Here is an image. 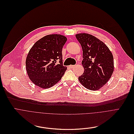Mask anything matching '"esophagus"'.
<instances>
[{"label": "esophagus", "instance_id": "esophagus-1", "mask_svg": "<svg viewBox=\"0 0 134 134\" xmlns=\"http://www.w3.org/2000/svg\"><path fill=\"white\" fill-rule=\"evenodd\" d=\"M74 66H75V65H70L69 66V67H70V68H71V69H72V68H73Z\"/></svg>", "mask_w": 134, "mask_h": 134}]
</instances>
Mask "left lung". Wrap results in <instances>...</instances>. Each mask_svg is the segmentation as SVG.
I'll return each instance as SVG.
<instances>
[{
  "label": "left lung",
  "mask_w": 134,
  "mask_h": 134,
  "mask_svg": "<svg viewBox=\"0 0 134 134\" xmlns=\"http://www.w3.org/2000/svg\"><path fill=\"white\" fill-rule=\"evenodd\" d=\"M75 37L82 48V64L85 69L83 74L79 77V81L89 90H99L113 73V55L107 46L92 35L80 33Z\"/></svg>",
  "instance_id": "8db88e82"
}]
</instances>
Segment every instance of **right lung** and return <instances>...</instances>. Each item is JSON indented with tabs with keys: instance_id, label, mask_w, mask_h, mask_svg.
Instances as JSON below:
<instances>
[{
	"instance_id": "obj_1",
	"label": "right lung",
	"mask_w": 134,
	"mask_h": 134,
	"mask_svg": "<svg viewBox=\"0 0 134 134\" xmlns=\"http://www.w3.org/2000/svg\"><path fill=\"white\" fill-rule=\"evenodd\" d=\"M67 38L60 34L45 36L30 49L26 60V69L32 82L43 89L55 85L67 67L63 65L62 48ZM59 62L57 64L56 62Z\"/></svg>"
}]
</instances>
